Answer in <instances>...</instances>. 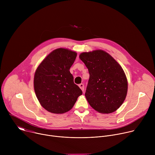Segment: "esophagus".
Segmentation results:
<instances>
[{
  "label": "esophagus",
  "instance_id": "esophagus-1",
  "mask_svg": "<svg viewBox=\"0 0 155 155\" xmlns=\"http://www.w3.org/2000/svg\"><path fill=\"white\" fill-rule=\"evenodd\" d=\"M78 86L80 87V88L81 90V91L83 92V91H84V84H82V83H81V84H80L78 85Z\"/></svg>",
  "mask_w": 155,
  "mask_h": 155
}]
</instances>
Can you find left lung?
I'll return each instance as SVG.
<instances>
[{"mask_svg":"<svg viewBox=\"0 0 155 155\" xmlns=\"http://www.w3.org/2000/svg\"><path fill=\"white\" fill-rule=\"evenodd\" d=\"M90 74L85 97L96 111L108 114L120 107L127 93V80L119 63L106 51L96 50L79 55Z\"/></svg>","mask_w":155,"mask_h":155,"instance_id":"1","label":"left lung"}]
</instances>
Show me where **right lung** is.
I'll use <instances>...</instances> for the list:
<instances>
[{
    "mask_svg": "<svg viewBox=\"0 0 155 155\" xmlns=\"http://www.w3.org/2000/svg\"><path fill=\"white\" fill-rule=\"evenodd\" d=\"M77 55L69 49H56L41 62L35 71V95L40 105L49 112L62 114L69 111L82 94L70 72Z\"/></svg>",
    "mask_w": 155,
    "mask_h": 155,
    "instance_id": "right-lung-1",
    "label": "right lung"
}]
</instances>
